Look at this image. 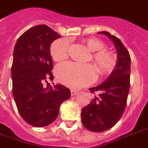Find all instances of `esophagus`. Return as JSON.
I'll return each mask as SVG.
<instances>
[{
    "mask_svg": "<svg viewBox=\"0 0 148 148\" xmlns=\"http://www.w3.org/2000/svg\"><path fill=\"white\" fill-rule=\"evenodd\" d=\"M77 93V92L76 90H74V89H73V90L71 91V96H75V95H76Z\"/></svg>",
    "mask_w": 148,
    "mask_h": 148,
    "instance_id": "esophagus-1",
    "label": "esophagus"
}]
</instances>
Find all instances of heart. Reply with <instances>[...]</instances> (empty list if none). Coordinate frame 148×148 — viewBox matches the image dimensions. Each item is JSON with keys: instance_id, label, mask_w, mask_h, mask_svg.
Segmentation results:
<instances>
[{"instance_id": "heart-1", "label": "heart", "mask_w": 148, "mask_h": 148, "mask_svg": "<svg viewBox=\"0 0 148 148\" xmlns=\"http://www.w3.org/2000/svg\"><path fill=\"white\" fill-rule=\"evenodd\" d=\"M84 42L88 49L94 52L92 60L100 75L110 74L117 65V57L113 52L106 50V44L99 38H90ZM70 44L67 39L61 38L55 40L50 48V53L55 61H61L68 56ZM58 80L67 87L78 88L90 84L96 77L93 66L82 65L76 63H61L56 69Z\"/></svg>"}]
</instances>
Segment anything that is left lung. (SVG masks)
<instances>
[{
  "instance_id": "left-lung-1",
  "label": "left lung",
  "mask_w": 148,
  "mask_h": 148,
  "mask_svg": "<svg viewBox=\"0 0 148 148\" xmlns=\"http://www.w3.org/2000/svg\"><path fill=\"white\" fill-rule=\"evenodd\" d=\"M113 40L118 52V63L108 79L89 90L95 95L90 103L82 110L83 125L92 132L109 130L121 119L126 107L130 87L131 58L119 38L109 32L102 31Z\"/></svg>"
}]
</instances>
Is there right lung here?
Here are the masks:
<instances>
[{
  "instance_id": "1",
  "label": "right lung",
  "mask_w": 148,
  "mask_h": 148,
  "mask_svg": "<svg viewBox=\"0 0 148 148\" xmlns=\"http://www.w3.org/2000/svg\"><path fill=\"white\" fill-rule=\"evenodd\" d=\"M60 38L46 25L30 28L18 38L12 66V93L18 111L30 125L44 127L57 119L60 104L71 97L62 85L52 88L44 83L53 80L50 45Z\"/></svg>"
}]
</instances>
